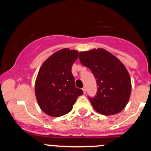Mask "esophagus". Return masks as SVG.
I'll return each instance as SVG.
<instances>
[{
  "label": "esophagus",
  "instance_id": "esophagus-1",
  "mask_svg": "<svg viewBox=\"0 0 151 151\" xmlns=\"http://www.w3.org/2000/svg\"><path fill=\"white\" fill-rule=\"evenodd\" d=\"M83 93H86V88H85V87H83Z\"/></svg>",
  "mask_w": 151,
  "mask_h": 151
}]
</instances>
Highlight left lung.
<instances>
[{
	"label": "left lung",
	"mask_w": 151,
	"mask_h": 151,
	"mask_svg": "<svg viewBox=\"0 0 151 151\" xmlns=\"http://www.w3.org/2000/svg\"><path fill=\"white\" fill-rule=\"evenodd\" d=\"M79 58L83 66L90 68L96 81V94L88 96L94 109L104 115L123 110L132 90L130 77L124 65L103 49L81 52Z\"/></svg>",
	"instance_id": "obj_1"
}]
</instances>
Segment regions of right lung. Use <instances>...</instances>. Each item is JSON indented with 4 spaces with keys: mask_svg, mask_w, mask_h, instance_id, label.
<instances>
[{
    "mask_svg": "<svg viewBox=\"0 0 151 151\" xmlns=\"http://www.w3.org/2000/svg\"><path fill=\"white\" fill-rule=\"evenodd\" d=\"M78 55L76 50H60L47 58L39 69L35 84L36 99L42 110L50 116L68 113L83 94L82 89L76 88L71 73Z\"/></svg>",
    "mask_w": 151,
    "mask_h": 151,
    "instance_id": "right-lung-1",
    "label": "right lung"
}]
</instances>
